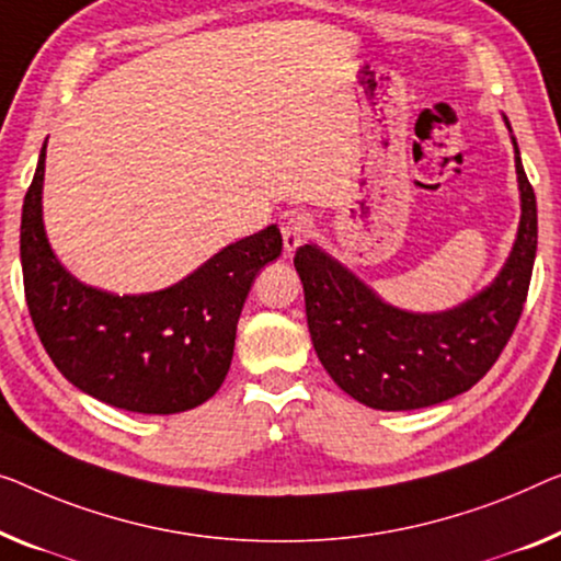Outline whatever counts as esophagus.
Wrapping results in <instances>:
<instances>
[{
	"instance_id": "esophagus-1",
	"label": "esophagus",
	"mask_w": 561,
	"mask_h": 561,
	"mask_svg": "<svg viewBox=\"0 0 561 561\" xmlns=\"http://www.w3.org/2000/svg\"><path fill=\"white\" fill-rule=\"evenodd\" d=\"M309 229H312V219L299 208H287L279 216V231H282V241H284V252L291 254L295 249L302 244L307 239Z\"/></svg>"
}]
</instances>
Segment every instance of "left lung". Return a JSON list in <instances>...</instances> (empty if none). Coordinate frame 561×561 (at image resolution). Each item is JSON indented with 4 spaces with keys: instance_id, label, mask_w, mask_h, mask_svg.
I'll use <instances>...</instances> for the list:
<instances>
[{
    "instance_id": "left-lung-1",
    "label": "left lung",
    "mask_w": 561,
    "mask_h": 561,
    "mask_svg": "<svg viewBox=\"0 0 561 561\" xmlns=\"http://www.w3.org/2000/svg\"><path fill=\"white\" fill-rule=\"evenodd\" d=\"M514 150L522 191L514 252L491 287L450 312H403L317 247L297 249L314 353L347 396L378 411H415L461 396L494 367L519 324L537 256V198L516 140Z\"/></svg>"
}]
</instances>
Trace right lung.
Wrapping results in <instances>:
<instances>
[{
	"label": "right lung",
	"instance_id": "1",
	"mask_svg": "<svg viewBox=\"0 0 561 561\" xmlns=\"http://www.w3.org/2000/svg\"><path fill=\"white\" fill-rule=\"evenodd\" d=\"M45 146L22 206L20 256L32 324L75 388L133 413L191 411L227 378L237 322L256 272L282 252L266 227L173 287L115 297L65 272L42 227Z\"/></svg>",
	"mask_w": 561,
	"mask_h": 561
}]
</instances>
